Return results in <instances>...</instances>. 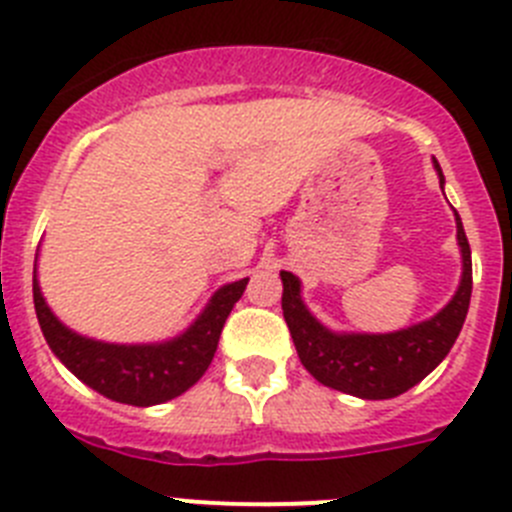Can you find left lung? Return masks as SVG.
Here are the masks:
<instances>
[{"instance_id": "obj_1", "label": "left lung", "mask_w": 512, "mask_h": 512, "mask_svg": "<svg viewBox=\"0 0 512 512\" xmlns=\"http://www.w3.org/2000/svg\"><path fill=\"white\" fill-rule=\"evenodd\" d=\"M439 183L444 173L434 158ZM457 216V242L462 252V280L457 293L436 316L408 329L388 334H354L331 331L306 308L301 296V280L293 273H280L283 280V316L288 324L301 365L321 385L362 400H388L411 390L428 372L439 367L441 359L457 342L472 296V252L462 219Z\"/></svg>"}]
</instances>
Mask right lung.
I'll return each instance as SVG.
<instances>
[{"instance_id": "add662e5", "label": "right lung", "mask_w": 512, "mask_h": 512, "mask_svg": "<svg viewBox=\"0 0 512 512\" xmlns=\"http://www.w3.org/2000/svg\"><path fill=\"white\" fill-rule=\"evenodd\" d=\"M247 280L222 285L186 331L153 344L99 342L68 329L45 303L38 267L32 273V298L45 342L78 380L104 398L147 408L178 398L209 370L224 321L245 293Z\"/></svg>"}]
</instances>
